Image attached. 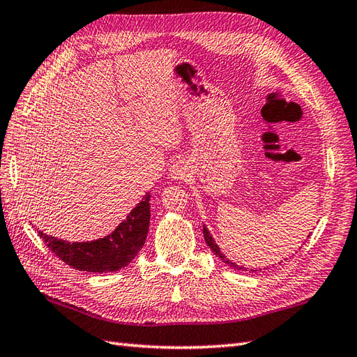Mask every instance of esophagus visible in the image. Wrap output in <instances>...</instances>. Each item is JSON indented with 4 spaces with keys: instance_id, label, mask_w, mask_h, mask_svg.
<instances>
[{
    "instance_id": "1",
    "label": "esophagus",
    "mask_w": 357,
    "mask_h": 357,
    "mask_svg": "<svg viewBox=\"0 0 357 357\" xmlns=\"http://www.w3.org/2000/svg\"><path fill=\"white\" fill-rule=\"evenodd\" d=\"M169 175L173 181H179V182L184 181L192 175V165H190V162L185 158H181L173 162V165L169 170Z\"/></svg>"
}]
</instances>
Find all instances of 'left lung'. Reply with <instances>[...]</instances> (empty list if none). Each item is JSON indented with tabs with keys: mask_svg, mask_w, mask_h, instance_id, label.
Masks as SVG:
<instances>
[{
	"mask_svg": "<svg viewBox=\"0 0 357 357\" xmlns=\"http://www.w3.org/2000/svg\"><path fill=\"white\" fill-rule=\"evenodd\" d=\"M202 228H204L202 231H204V237H205V242H206V245L210 246V250H211L214 254H216V255L219 257V259H220L223 263L228 264V266H229V268H233V269H238V271H246V268H243V266H238L237 263H234L233 260H229L228 257H227L225 254H223V252L220 251L219 245L216 243V240L213 238V236H211V233H210V231H208V228H206L205 223H204V227H202Z\"/></svg>",
	"mask_w": 357,
	"mask_h": 357,
	"instance_id": "left-lung-1",
	"label": "left lung"
}]
</instances>
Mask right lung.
Returning <instances> with one entry per match:
<instances>
[{
	"label": "right lung",
	"instance_id": "right-lung-1",
	"mask_svg": "<svg viewBox=\"0 0 357 357\" xmlns=\"http://www.w3.org/2000/svg\"><path fill=\"white\" fill-rule=\"evenodd\" d=\"M151 192L143 201L132 208L120 225L111 234L89 242H66V240L47 236L39 231L45 245L68 266L86 272H115L135 259L144 246L149 223H151Z\"/></svg>",
	"mask_w": 357,
	"mask_h": 357
}]
</instances>
